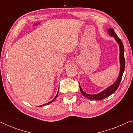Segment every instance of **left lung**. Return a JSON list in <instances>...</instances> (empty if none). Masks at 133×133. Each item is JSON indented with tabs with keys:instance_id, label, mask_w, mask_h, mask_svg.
<instances>
[{
	"instance_id": "left-lung-1",
	"label": "left lung",
	"mask_w": 133,
	"mask_h": 133,
	"mask_svg": "<svg viewBox=\"0 0 133 133\" xmlns=\"http://www.w3.org/2000/svg\"><path fill=\"white\" fill-rule=\"evenodd\" d=\"M110 36L114 37L115 38V40L116 42L119 43V48H120V64H121V68H120V72H119V75L118 76L117 80H116L115 82H114L112 85H111L108 88L105 89V90L99 92V93L96 94H88L86 93V92L83 91L82 89L81 88V86H80V91L82 92V94H83L85 97L88 98L89 99L91 100H96V101H99V100H102L103 99H105L108 96L111 95L112 93H114V92L117 90L118 87L119 86L120 83L122 78L123 73L125 69V57H124V47H123V45L122 42L119 37H117L116 35L115 32L114 31V30L112 28L108 29V31Z\"/></svg>"
}]
</instances>
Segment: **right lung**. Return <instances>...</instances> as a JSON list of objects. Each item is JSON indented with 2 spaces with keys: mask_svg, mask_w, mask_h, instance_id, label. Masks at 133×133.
<instances>
[{
  "mask_svg": "<svg viewBox=\"0 0 133 133\" xmlns=\"http://www.w3.org/2000/svg\"><path fill=\"white\" fill-rule=\"evenodd\" d=\"M58 92H59V91H58V92H57V94H56V97L54 98L51 101H50V102H48V103H45V104H44V105H40V106H39V107H42V106H45V105H48L49 103H51V102H53L54 100H55L56 98H57V95H58Z\"/></svg>",
  "mask_w": 133,
  "mask_h": 133,
  "instance_id": "1",
  "label": "right lung"
}]
</instances>
